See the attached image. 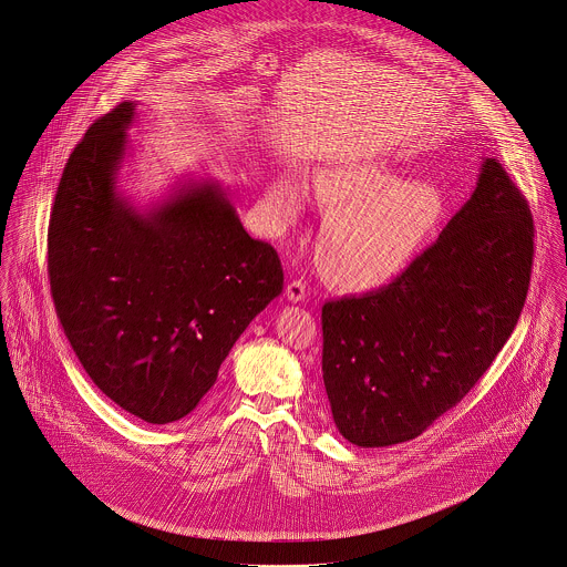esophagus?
I'll list each match as a JSON object with an SVG mask.
<instances>
[{
    "label": "esophagus",
    "mask_w": 567,
    "mask_h": 567,
    "mask_svg": "<svg viewBox=\"0 0 567 567\" xmlns=\"http://www.w3.org/2000/svg\"><path fill=\"white\" fill-rule=\"evenodd\" d=\"M287 298L298 305V302H305L308 298V287H306L305 280H293L287 285Z\"/></svg>",
    "instance_id": "1"
}]
</instances>
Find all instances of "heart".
<instances>
[{
  "label": "heart",
  "mask_w": 567,
  "mask_h": 567,
  "mask_svg": "<svg viewBox=\"0 0 567 567\" xmlns=\"http://www.w3.org/2000/svg\"><path fill=\"white\" fill-rule=\"evenodd\" d=\"M315 196L330 216L321 228L319 259L326 274L353 291L378 289L399 278L436 237L446 203L425 178H401L384 157H349L315 176ZM278 218L305 214L306 189L280 176L271 189Z\"/></svg>",
  "instance_id": "1"
}]
</instances>
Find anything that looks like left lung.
<instances>
[{"label":"left lung","mask_w":567,"mask_h":567,"mask_svg":"<svg viewBox=\"0 0 567 567\" xmlns=\"http://www.w3.org/2000/svg\"><path fill=\"white\" fill-rule=\"evenodd\" d=\"M533 262V218L496 159L473 196L391 285L326 302L323 384L341 436L391 446L460 403L512 337Z\"/></svg>","instance_id":"1"}]
</instances>
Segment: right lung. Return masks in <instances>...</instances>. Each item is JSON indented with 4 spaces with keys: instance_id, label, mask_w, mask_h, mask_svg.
I'll use <instances>...</instances> for the list:
<instances>
[{
    "instance_id": "right-lung-1",
    "label": "right lung",
    "mask_w": 567,
    "mask_h": 567,
    "mask_svg": "<svg viewBox=\"0 0 567 567\" xmlns=\"http://www.w3.org/2000/svg\"><path fill=\"white\" fill-rule=\"evenodd\" d=\"M137 103L101 116L62 173L47 235L51 293L90 380L133 416H187L250 321L282 291L276 250L252 239L209 176L137 207L121 189Z\"/></svg>"
}]
</instances>
